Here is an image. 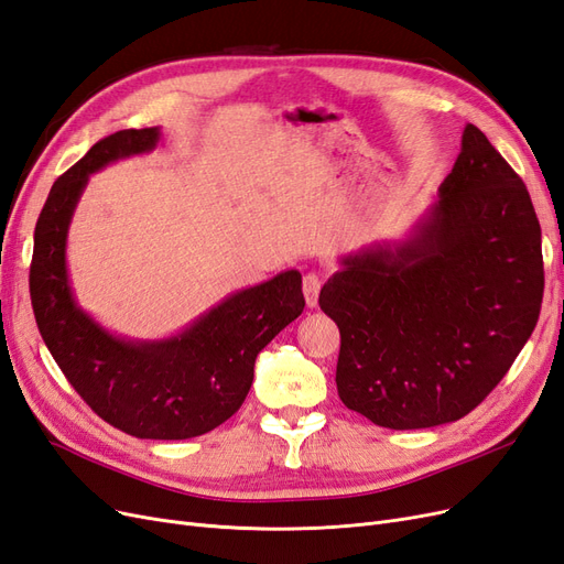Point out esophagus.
<instances>
[{
    "mask_svg": "<svg viewBox=\"0 0 564 564\" xmlns=\"http://www.w3.org/2000/svg\"><path fill=\"white\" fill-rule=\"evenodd\" d=\"M319 289H322V280H319L317 273H307V275L303 278V294H305L307 307H315V305H317Z\"/></svg>",
    "mask_w": 564,
    "mask_h": 564,
    "instance_id": "34e87169",
    "label": "esophagus"
}]
</instances>
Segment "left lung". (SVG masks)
<instances>
[{
  "instance_id": "1",
  "label": "left lung",
  "mask_w": 564,
  "mask_h": 564,
  "mask_svg": "<svg viewBox=\"0 0 564 564\" xmlns=\"http://www.w3.org/2000/svg\"><path fill=\"white\" fill-rule=\"evenodd\" d=\"M543 296L530 193L467 123L436 200L394 242L340 259L319 307L340 328L338 397L387 430L471 413L532 336Z\"/></svg>"
}]
</instances>
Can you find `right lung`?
Here are the masks:
<instances>
[{"label":"right lung","mask_w":564,"mask_h":564,"mask_svg":"<svg viewBox=\"0 0 564 564\" xmlns=\"http://www.w3.org/2000/svg\"><path fill=\"white\" fill-rule=\"evenodd\" d=\"M161 128L119 130L97 142L48 193L34 228L30 296L53 359L93 411L130 436L182 441L215 430L242 405L261 349L305 307L301 273L232 291L182 332L116 336L79 305L67 236L88 177L159 147Z\"/></svg>","instance_id":"add662e5"}]
</instances>
